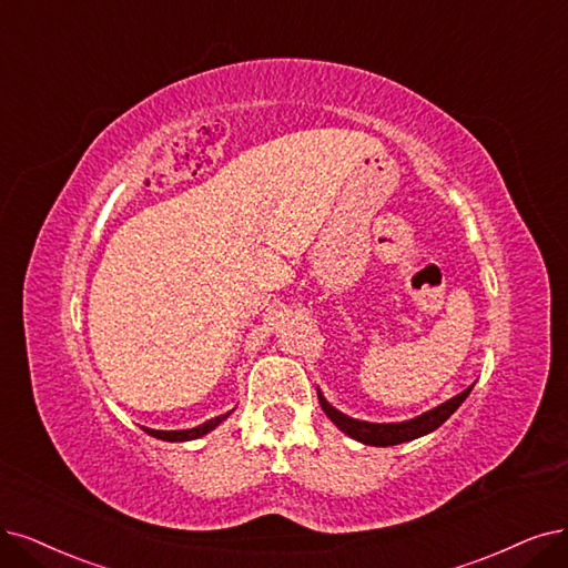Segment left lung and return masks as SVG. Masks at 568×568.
Instances as JSON below:
<instances>
[{"label":"left lung","instance_id":"obj_1","mask_svg":"<svg viewBox=\"0 0 568 568\" xmlns=\"http://www.w3.org/2000/svg\"><path fill=\"white\" fill-rule=\"evenodd\" d=\"M473 386H468L464 393L449 397V400L443 403V405H437V407H433L424 414H418L414 418H407V422H395V424H372V422H361V418H353V416L339 412L337 407H332L325 400V395L321 393V388H318V403H321L323 412L327 414L329 422L337 426L342 433H346L348 437L358 439V443L369 445V447H393V445L412 443V439H416V437H424V435L437 430L460 405H464V400L470 395Z\"/></svg>","mask_w":568,"mask_h":568}]
</instances>
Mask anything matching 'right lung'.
<instances>
[{
    "label": "right lung",
    "mask_w": 568,
    "mask_h": 568,
    "mask_svg": "<svg viewBox=\"0 0 568 568\" xmlns=\"http://www.w3.org/2000/svg\"><path fill=\"white\" fill-rule=\"evenodd\" d=\"M231 412L220 414L215 418H210V422L196 426V428H186V430H154V428H142L146 435H152L156 439H163V443H189V439H199L203 435H207L210 430H215L222 422H226Z\"/></svg>",
    "instance_id": "1"
}]
</instances>
